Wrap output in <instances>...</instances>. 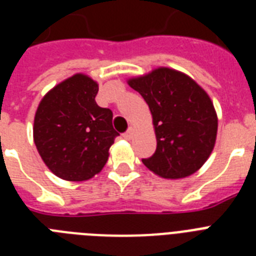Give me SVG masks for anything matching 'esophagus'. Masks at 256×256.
I'll use <instances>...</instances> for the list:
<instances>
[{"label":"esophagus","mask_w":256,"mask_h":256,"mask_svg":"<svg viewBox=\"0 0 256 256\" xmlns=\"http://www.w3.org/2000/svg\"><path fill=\"white\" fill-rule=\"evenodd\" d=\"M132 136H134V130H132V128H128V132L124 134V140H132Z\"/></svg>","instance_id":"34e87169"}]
</instances>
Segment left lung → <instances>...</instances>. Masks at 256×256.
I'll list each match as a JSON object with an SVG mask.
<instances>
[{"label":"left lung","instance_id":"1","mask_svg":"<svg viewBox=\"0 0 256 256\" xmlns=\"http://www.w3.org/2000/svg\"><path fill=\"white\" fill-rule=\"evenodd\" d=\"M152 116L156 150L142 160L164 179H180L202 168L214 150L218 116L206 90L187 74L160 66L128 80Z\"/></svg>","mask_w":256,"mask_h":256}]
</instances>
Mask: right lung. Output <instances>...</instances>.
<instances>
[{"instance_id": "1", "label": "right lung", "mask_w": 256, "mask_h": 256, "mask_svg": "<svg viewBox=\"0 0 256 256\" xmlns=\"http://www.w3.org/2000/svg\"><path fill=\"white\" fill-rule=\"evenodd\" d=\"M98 82L77 73L50 88L34 116L33 140L44 164L64 180L100 172L118 132L110 108L96 102Z\"/></svg>"}]
</instances>
